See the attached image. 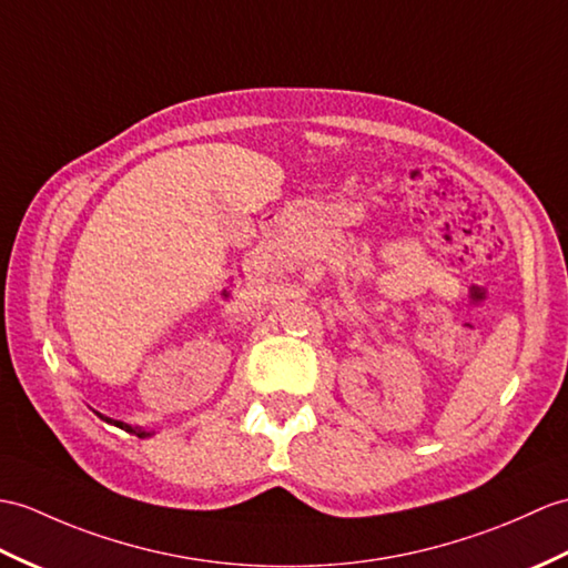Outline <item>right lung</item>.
Segmentation results:
<instances>
[{"label":"right lung","mask_w":568,"mask_h":568,"mask_svg":"<svg viewBox=\"0 0 568 568\" xmlns=\"http://www.w3.org/2000/svg\"><path fill=\"white\" fill-rule=\"evenodd\" d=\"M105 424H113V426H118V428H123V430H128V433H133V435H138V438H148V435H152L150 430H142V428H138V426H130V424H123V420H113V418H109V416H103V414H99Z\"/></svg>","instance_id":"obj_1"}]
</instances>
